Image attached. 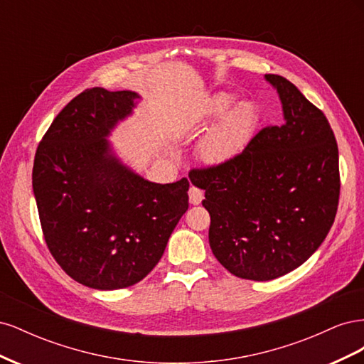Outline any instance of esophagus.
Listing matches in <instances>:
<instances>
[{"label":"esophagus","instance_id":"obj_1","mask_svg":"<svg viewBox=\"0 0 364 364\" xmlns=\"http://www.w3.org/2000/svg\"><path fill=\"white\" fill-rule=\"evenodd\" d=\"M188 194H190V203L191 205H199L203 200V191L197 188V186H191Z\"/></svg>","mask_w":364,"mask_h":364}]
</instances>
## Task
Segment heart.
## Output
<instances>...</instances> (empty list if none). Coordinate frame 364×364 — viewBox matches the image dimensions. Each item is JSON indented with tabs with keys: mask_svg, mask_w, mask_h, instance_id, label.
Wrapping results in <instances>:
<instances>
[{
	"mask_svg": "<svg viewBox=\"0 0 364 364\" xmlns=\"http://www.w3.org/2000/svg\"><path fill=\"white\" fill-rule=\"evenodd\" d=\"M237 102L232 92L220 91L208 97L197 109L190 134L203 132L215 121L197 144V156L209 165H223L238 158L247 147L258 124V107L253 102Z\"/></svg>",
	"mask_w": 364,
	"mask_h": 364,
	"instance_id": "heart-1",
	"label": "heart"
}]
</instances>
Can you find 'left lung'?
Listing matches in <instances>:
<instances>
[{"label": "left lung", "instance_id": "8db88e82", "mask_svg": "<svg viewBox=\"0 0 364 364\" xmlns=\"http://www.w3.org/2000/svg\"><path fill=\"white\" fill-rule=\"evenodd\" d=\"M264 77L279 95L282 124L259 130L234 161L190 174L205 190L214 257L252 281L302 266L331 229L340 194L338 149L326 117L287 79Z\"/></svg>", "mask_w": 364, "mask_h": 364}]
</instances>
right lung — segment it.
I'll return each mask as SVG.
<instances>
[{
    "mask_svg": "<svg viewBox=\"0 0 364 364\" xmlns=\"http://www.w3.org/2000/svg\"><path fill=\"white\" fill-rule=\"evenodd\" d=\"M139 98L134 91H83L36 150L33 193L43 238L65 273L90 289L118 290L144 279L188 209V181L150 182L107 141Z\"/></svg>",
    "mask_w": 364,
    "mask_h": 364,
    "instance_id": "obj_1",
    "label": "right lung"
}]
</instances>
